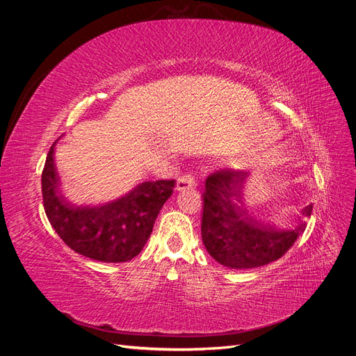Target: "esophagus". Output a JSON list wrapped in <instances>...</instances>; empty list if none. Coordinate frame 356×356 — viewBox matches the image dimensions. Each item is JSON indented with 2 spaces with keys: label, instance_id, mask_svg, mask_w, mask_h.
<instances>
[{
  "label": "esophagus",
  "instance_id": "1",
  "mask_svg": "<svg viewBox=\"0 0 356 356\" xmlns=\"http://www.w3.org/2000/svg\"><path fill=\"white\" fill-rule=\"evenodd\" d=\"M196 178L193 177L191 174H186L178 178L177 181V190L182 191V190H190V188H195L196 187Z\"/></svg>",
  "mask_w": 356,
  "mask_h": 356
}]
</instances>
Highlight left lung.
I'll list each match as a JSON object with an SVG mask.
<instances>
[{"instance_id":"8db88e82","label":"left lung","mask_w":356,"mask_h":356,"mask_svg":"<svg viewBox=\"0 0 356 356\" xmlns=\"http://www.w3.org/2000/svg\"><path fill=\"white\" fill-rule=\"evenodd\" d=\"M241 174L221 169L204 181L202 241L215 261L230 268H255L281 258L306 230L300 220L294 229H277L250 217L239 207ZM314 204L301 209L310 218Z\"/></svg>"}]
</instances>
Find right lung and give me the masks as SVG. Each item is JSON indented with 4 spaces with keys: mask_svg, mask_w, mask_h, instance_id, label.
<instances>
[{
    "mask_svg": "<svg viewBox=\"0 0 356 356\" xmlns=\"http://www.w3.org/2000/svg\"><path fill=\"white\" fill-rule=\"evenodd\" d=\"M51 145L41 175L44 211L72 251L102 263H124L143 251L157 215L174 193V179L144 181L126 195L99 204H75L60 190Z\"/></svg>",
    "mask_w": 356,
    "mask_h": 356,
    "instance_id": "right-lung-1",
    "label": "right lung"
}]
</instances>
